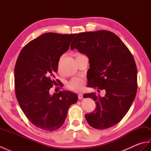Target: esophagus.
<instances>
[{"instance_id":"esophagus-1","label":"esophagus","mask_w":151,"mask_h":151,"mask_svg":"<svg viewBox=\"0 0 151 151\" xmlns=\"http://www.w3.org/2000/svg\"><path fill=\"white\" fill-rule=\"evenodd\" d=\"M82 97H83V95H82V93H78V98L79 99H82Z\"/></svg>"}]
</instances>
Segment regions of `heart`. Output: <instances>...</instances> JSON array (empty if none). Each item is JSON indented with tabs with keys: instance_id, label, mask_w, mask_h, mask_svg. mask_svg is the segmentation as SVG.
Returning a JSON list of instances; mask_svg holds the SVG:
<instances>
[{
	"instance_id": "heart-1",
	"label": "heart",
	"mask_w": 151,
	"mask_h": 151,
	"mask_svg": "<svg viewBox=\"0 0 151 151\" xmlns=\"http://www.w3.org/2000/svg\"><path fill=\"white\" fill-rule=\"evenodd\" d=\"M85 86V82L81 78L75 77L67 82V88L70 90L75 92L82 91Z\"/></svg>"
}]
</instances>
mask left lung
<instances>
[{
	"mask_svg": "<svg viewBox=\"0 0 151 151\" xmlns=\"http://www.w3.org/2000/svg\"><path fill=\"white\" fill-rule=\"evenodd\" d=\"M72 43L71 50L75 48L89 58L88 87L106 91L104 97L95 93L84 95L96 104L95 110L85 115L86 120L96 129L113 127L127 114L136 95L137 67L132 54L110 31L79 33Z\"/></svg>",
	"mask_w": 151,
	"mask_h": 151,
	"instance_id": "left-lung-1",
	"label": "left lung"
}]
</instances>
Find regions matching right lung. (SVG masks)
Listing matches in <instances>:
<instances>
[{"label":"right lung","instance_id":"1","mask_svg":"<svg viewBox=\"0 0 151 151\" xmlns=\"http://www.w3.org/2000/svg\"><path fill=\"white\" fill-rule=\"evenodd\" d=\"M75 36L43 34L30 41L19 54L14 69L16 97L28 119L39 129L50 132L58 129L70 105L78 101L73 92L49 94L56 81L58 82L54 78L60 58L68 50Z\"/></svg>","mask_w":151,"mask_h":151}]
</instances>
